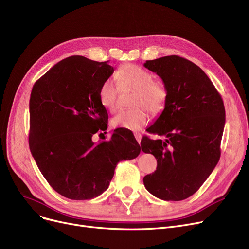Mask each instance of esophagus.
Wrapping results in <instances>:
<instances>
[{
    "label": "esophagus",
    "mask_w": 249,
    "mask_h": 249,
    "mask_svg": "<svg viewBox=\"0 0 249 249\" xmlns=\"http://www.w3.org/2000/svg\"><path fill=\"white\" fill-rule=\"evenodd\" d=\"M134 136H135V140L137 141V142L141 143V141H142V134L139 133V132H135L134 133Z\"/></svg>",
    "instance_id": "obj_1"
}]
</instances>
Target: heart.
<instances>
[{
    "label": "heart",
    "instance_id": "heart-1",
    "mask_svg": "<svg viewBox=\"0 0 249 249\" xmlns=\"http://www.w3.org/2000/svg\"><path fill=\"white\" fill-rule=\"evenodd\" d=\"M123 85L134 90L132 108L119 112L110 120L114 128L136 131L148 122L149 114L158 115L164 109L168 99V92L161 82L153 80V75L134 64H124L118 71ZM117 87L110 80H106L99 87L98 97L101 106L107 110H115L117 103Z\"/></svg>",
    "mask_w": 249,
    "mask_h": 249
}]
</instances>
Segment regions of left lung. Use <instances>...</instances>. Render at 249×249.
I'll use <instances>...</instances> for the list:
<instances>
[{
  "mask_svg": "<svg viewBox=\"0 0 249 249\" xmlns=\"http://www.w3.org/2000/svg\"><path fill=\"white\" fill-rule=\"evenodd\" d=\"M143 66L157 73L168 92L162 114L146 129L165 140L144 136L141 142L157 159V169L143 183L155 197L180 201L195 194L219 160L224 101L206 73L186 58L170 55Z\"/></svg>",
  "mask_w": 249,
  "mask_h": 249,
  "instance_id": "obj_1",
  "label": "left lung"
}]
</instances>
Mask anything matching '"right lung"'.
Returning <instances> with one entry per match:
<instances>
[{
    "label": "right lung",
    "mask_w": 249,
    "mask_h": 249,
    "mask_svg": "<svg viewBox=\"0 0 249 249\" xmlns=\"http://www.w3.org/2000/svg\"><path fill=\"white\" fill-rule=\"evenodd\" d=\"M113 72L107 61L75 55L55 64L32 89L30 150L43 177L66 198L89 200L103 194L117 164L141 153L133 134L120 129L108 141H92L107 129L98 91Z\"/></svg>",
    "instance_id": "obj_1"
}]
</instances>
